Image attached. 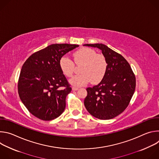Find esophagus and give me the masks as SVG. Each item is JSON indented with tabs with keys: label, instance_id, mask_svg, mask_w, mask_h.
<instances>
[{
	"label": "esophagus",
	"instance_id": "esophagus-1",
	"mask_svg": "<svg viewBox=\"0 0 159 159\" xmlns=\"http://www.w3.org/2000/svg\"><path fill=\"white\" fill-rule=\"evenodd\" d=\"M78 89H79V88H77V87H72V90H74V91H75V90H77Z\"/></svg>",
	"mask_w": 159,
	"mask_h": 159
}]
</instances>
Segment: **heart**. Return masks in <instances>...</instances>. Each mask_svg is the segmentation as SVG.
Returning a JSON list of instances; mask_svg holds the SVG:
<instances>
[{"instance_id":"b5f03b06","label":"heart","mask_w":159,"mask_h":159,"mask_svg":"<svg viewBox=\"0 0 159 159\" xmlns=\"http://www.w3.org/2000/svg\"><path fill=\"white\" fill-rule=\"evenodd\" d=\"M73 57L75 64L82 65L80 70L81 74L70 80L72 85L84 86L90 82L97 84L102 80L107 70V61L103 55L97 54L94 50L85 47L74 52ZM59 66L65 76L71 77L73 75L75 64L68 57L64 55L60 58Z\"/></svg>"}]
</instances>
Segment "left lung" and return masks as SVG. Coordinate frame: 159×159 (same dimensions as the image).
Segmentation results:
<instances>
[{"label":"left lung","mask_w":159,"mask_h":159,"mask_svg":"<svg viewBox=\"0 0 159 159\" xmlns=\"http://www.w3.org/2000/svg\"><path fill=\"white\" fill-rule=\"evenodd\" d=\"M98 48L107 61V70L102 80L87 88L84 105L90 115L100 120H110L128 107L136 87L135 75L129 63L120 54L103 44H85Z\"/></svg>","instance_id":"left-lung-1"}]
</instances>
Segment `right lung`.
Masks as SVG:
<instances>
[{"label": "right lung", "instance_id": "obj_1", "mask_svg": "<svg viewBox=\"0 0 159 159\" xmlns=\"http://www.w3.org/2000/svg\"><path fill=\"white\" fill-rule=\"evenodd\" d=\"M78 47L52 44L32 54L22 65L18 93L22 103L35 117L50 121L64 111L66 97L72 88L60 69L59 60Z\"/></svg>", "mask_w": 159, "mask_h": 159}]
</instances>
